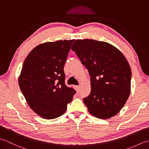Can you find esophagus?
<instances>
[{"instance_id": "34e87169", "label": "esophagus", "mask_w": 149, "mask_h": 149, "mask_svg": "<svg viewBox=\"0 0 149 149\" xmlns=\"http://www.w3.org/2000/svg\"><path fill=\"white\" fill-rule=\"evenodd\" d=\"M75 88V90H76L77 92H79L80 90H81V87L79 86H76Z\"/></svg>"}]
</instances>
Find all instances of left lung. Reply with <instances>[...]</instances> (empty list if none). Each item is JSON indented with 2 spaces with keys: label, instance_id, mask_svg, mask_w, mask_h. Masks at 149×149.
I'll return each mask as SVG.
<instances>
[{
  "label": "left lung",
  "instance_id": "1",
  "mask_svg": "<svg viewBox=\"0 0 149 149\" xmlns=\"http://www.w3.org/2000/svg\"><path fill=\"white\" fill-rule=\"evenodd\" d=\"M71 49L91 77V92L83 99L88 111L100 119L116 115L131 92V70L125 57L111 44L91 39L75 40Z\"/></svg>",
  "mask_w": 149,
  "mask_h": 149
}]
</instances>
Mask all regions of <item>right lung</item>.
<instances>
[{"label":"right lung","instance_id":"add662e5","mask_svg":"<svg viewBox=\"0 0 149 149\" xmlns=\"http://www.w3.org/2000/svg\"><path fill=\"white\" fill-rule=\"evenodd\" d=\"M74 40L36 46L25 59L19 86L29 107L45 119L63 115L75 90L65 84L64 65Z\"/></svg>","mask_w":149,"mask_h":149}]
</instances>
